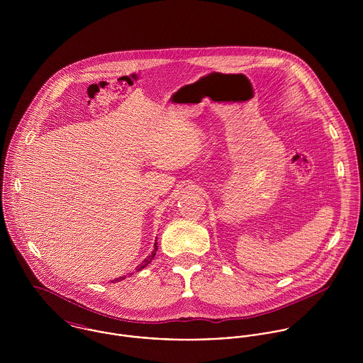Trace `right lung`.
I'll list each match as a JSON object with an SVG mask.
<instances>
[{
  "instance_id": "right-lung-1",
  "label": "right lung",
  "mask_w": 363,
  "mask_h": 363,
  "mask_svg": "<svg viewBox=\"0 0 363 363\" xmlns=\"http://www.w3.org/2000/svg\"><path fill=\"white\" fill-rule=\"evenodd\" d=\"M156 250H157V246H156V243H155V249H154V252H152V255H151V256H148V257H147V259H144V261H143V262H141V264H140V265H138V267H137V268H135V271H141V269H143V268H145V267H147V265H148V264H150V262H151V261H152V259H154V257H155ZM121 279H124V277H120V278H117V279H116V281H121Z\"/></svg>"
}]
</instances>
